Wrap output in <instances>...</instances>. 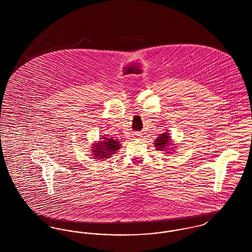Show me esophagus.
<instances>
[{"label":"esophagus","mask_w":252,"mask_h":252,"mask_svg":"<svg viewBox=\"0 0 252 252\" xmlns=\"http://www.w3.org/2000/svg\"><path fill=\"white\" fill-rule=\"evenodd\" d=\"M133 136H134V138H140V137H142V134H140V133H138V132H135V133L133 134Z\"/></svg>","instance_id":"obj_1"}]
</instances>
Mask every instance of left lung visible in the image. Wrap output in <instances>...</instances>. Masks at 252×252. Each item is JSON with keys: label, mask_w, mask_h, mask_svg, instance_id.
<instances>
[{"label": "left lung", "mask_w": 252, "mask_h": 252, "mask_svg": "<svg viewBox=\"0 0 252 252\" xmlns=\"http://www.w3.org/2000/svg\"><path fill=\"white\" fill-rule=\"evenodd\" d=\"M169 140H170V136L168 134H161L159 137L157 138L156 142H155V146H156L158 150H163L166 149L165 147L169 144Z\"/></svg>", "instance_id": "left-lung-1"}]
</instances>
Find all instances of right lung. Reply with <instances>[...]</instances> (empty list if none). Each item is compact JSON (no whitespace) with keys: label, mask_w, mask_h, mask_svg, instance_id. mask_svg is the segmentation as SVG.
Here are the masks:
<instances>
[{"label":"right lung","mask_w":252,"mask_h":252,"mask_svg":"<svg viewBox=\"0 0 252 252\" xmlns=\"http://www.w3.org/2000/svg\"><path fill=\"white\" fill-rule=\"evenodd\" d=\"M103 139V138H101ZM105 141L104 142H100V144H94V152L95 154V158H98L100 159H103V158H110L109 156H111L112 154H114L117 150H119V142H117L116 140H113V139H104Z\"/></svg>","instance_id":"add662e5"}]
</instances>
